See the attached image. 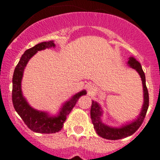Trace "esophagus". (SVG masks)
I'll list each match as a JSON object with an SVG mask.
<instances>
[{
	"mask_svg": "<svg viewBox=\"0 0 160 160\" xmlns=\"http://www.w3.org/2000/svg\"><path fill=\"white\" fill-rule=\"evenodd\" d=\"M87 92H88L89 94H92L95 91V87H94V85L90 84L87 87Z\"/></svg>",
	"mask_w": 160,
	"mask_h": 160,
	"instance_id": "34e87169",
	"label": "esophagus"
}]
</instances>
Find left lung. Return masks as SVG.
<instances>
[{"label":"left lung","instance_id":"obj_1","mask_svg":"<svg viewBox=\"0 0 160 160\" xmlns=\"http://www.w3.org/2000/svg\"><path fill=\"white\" fill-rule=\"evenodd\" d=\"M128 64L129 65L130 67L135 69L139 73V75L142 78V87H143L144 102L142 111L138 116L137 119H135L134 122H131L130 124L123 126L121 128H110V127L102 122L101 116L102 114V109L100 106L98 105V103L97 102L92 101V104H91V107H90V117H91V120H92L93 125H94V128L96 133L99 136L102 137L103 138H107V139H110V140L121 139V138H127V137L133 135L142 125L144 118L146 116L148 107H149V94H148V90L146 86L145 74H144L141 64L134 57L130 58Z\"/></svg>","mask_w":160,"mask_h":160}]
</instances>
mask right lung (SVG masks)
<instances>
[{
  "instance_id": "add662e5",
  "label": "right lung",
  "mask_w": 160,
  "mask_h": 160,
  "mask_svg": "<svg viewBox=\"0 0 160 160\" xmlns=\"http://www.w3.org/2000/svg\"><path fill=\"white\" fill-rule=\"evenodd\" d=\"M53 41L41 42L36 46L27 49L20 59L19 62L14 70L12 76V100L15 111L22 118L25 125L31 131L42 134H52L58 132L63 128V123L66 121V117L75 106L78 99L82 95L87 94L86 90H82L72 97V98L66 102L61 110L60 114L57 117H49L46 113L38 111L32 109L28 104L26 100L22 95L21 83L23 76L24 69L29 59L39 50L46 48L54 47Z\"/></svg>"
}]
</instances>
